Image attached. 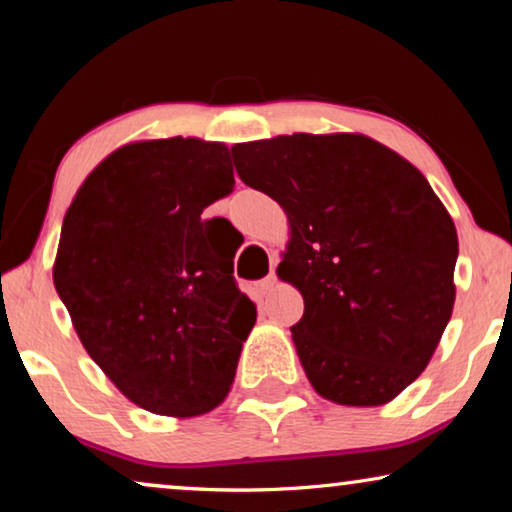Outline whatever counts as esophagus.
Wrapping results in <instances>:
<instances>
[{"instance_id": "obj_1", "label": "esophagus", "mask_w": 512, "mask_h": 512, "mask_svg": "<svg viewBox=\"0 0 512 512\" xmlns=\"http://www.w3.org/2000/svg\"><path fill=\"white\" fill-rule=\"evenodd\" d=\"M275 286H277V275H275V272H270V275L261 282V291L272 293V291H275Z\"/></svg>"}]
</instances>
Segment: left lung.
<instances>
[{"label":"left lung","mask_w":512,"mask_h":512,"mask_svg":"<svg viewBox=\"0 0 512 512\" xmlns=\"http://www.w3.org/2000/svg\"><path fill=\"white\" fill-rule=\"evenodd\" d=\"M244 184L277 200L291 242L277 275L303 293L291 326L319 396L382 405L419 377L452 317L457 228L424 174L363 135L235 144Z\"/></svg>","instance_id":"obj_1"}]
</instances>
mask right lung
<instances>
[{
    "label": "right lung",
    "mask_w": 512,
    "mask_h": 512,
    "mask_svg": "<svg viewBox=\"0 0 512 512\" xmlns=\"http://www.w3.org/2000/svg\"><path fill=\"white\" fill-rule=\"evenodd\" d=\"M233 186L223 144L137 142L88 174L62 221L55 291L90 359L156 415L214 410L254 328L235 249L202 219Z\"/></svg>",
    "instance_id": "add662e5"
}]
</instances>
